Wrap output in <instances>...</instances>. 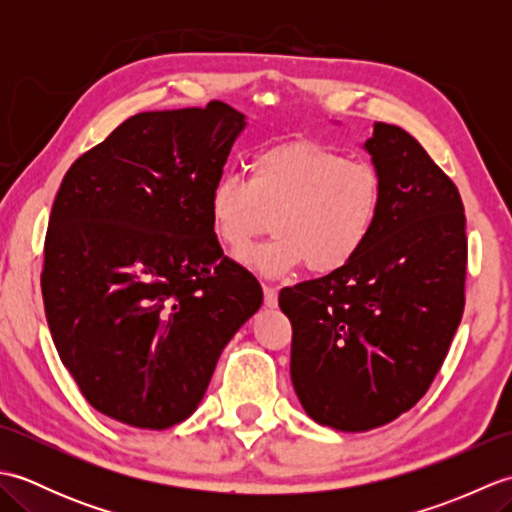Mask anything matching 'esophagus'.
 I'll return each instance as SVG.
<instances>
[{
  "mask_svg": "<svg viewBox=\"0 0 512 512\" xmlns=\"http://www.w3.org/2000/svg\"><path fill=\"white\" fill-rule=\"evenodd\" d=\"M277 297H279L277 288L270 286V284H264V301H266L268 308H275L277 306Z\"/></svg>",
  "mask_w": 512,
  "mask_h": 512,
  "instance_id": "1",
  "label": "esophagus"
}]
</instances>
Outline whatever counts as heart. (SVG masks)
<instances>
[{"mask_svg": "<svg viewBox=\"0 0 512 512\" xmlns=\"http://www.w3.org/2000/svg\"><path fill=\"white\" fill-rule=\"evenodd\" d=\"M380 209V171L314 140L262 151L250 160L248 180L224 176L209 195L213 233L235 255L273 224L275 237L248 255L266 277L301 266L314 275L339 273L372 239Z\"/></svg>", "mask_w": 512, "mask_h": 512, "instance_id": "1", "label": "heart"}]
</instances>
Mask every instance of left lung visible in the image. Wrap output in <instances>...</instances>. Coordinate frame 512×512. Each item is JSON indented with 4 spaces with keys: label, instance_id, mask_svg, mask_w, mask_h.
<instances>
[{
    "label": "left lung",
    "instance_id": "1",
    "mask_svg": "<svg viewBox=\"0 0 512 512\" xmlns=\"http://www.w3.org/2000/svg\"><path fill=\"white\" fill-rule=\"evenodd\" d=\"M365 149L383 178L372 239L339 273L279 292L303 409L352 433L427 394L462 319L469 253L458 187L418 140L376 123Z\"/></svg>",
    "mask_w": 512,
    "mask_h": 512
}]
</instances>
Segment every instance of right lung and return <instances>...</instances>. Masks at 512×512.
Wrapping results in <instances>:
<instances>
[{
	"instance_id": "right-lung-1",
	"label": "right lung",
	"mask_w": 512,
	"mask_h": 512,
	"mask_svg": "<svg viewBox=\"0 0 512 512\" xmlns=\"http://www.w3.org/2000/svg\"><path fill=\"white\" fill-rule=\"evenodd\" d=\"M244 114L140 112L65 173L43 244L52 341L90 405L138 429L189 418L262 286L209 217Z\"/></svg>"
}]
</instances>
